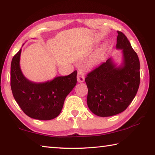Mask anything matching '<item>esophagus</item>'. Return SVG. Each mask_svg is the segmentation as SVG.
I'll use <instances>...</instances> for the list:
<instances>
[{
	"instance_id": "esophagus-1",
	"label": "esophagus",
	"mask_w": 155,
	"mask_h": 155,
	"mask_svg": "<svg viewBox=\"0 0 155 155\" xmlns=\"http://www.w3.org/2000/svg\"><path fill=\"white\" fill-rule=\"evenodd\" d=\"M85 81V74L83 71H78L77 73V81L78 83H83Z\"/></svg>"
}]
</instances>
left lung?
I'll return each instance as SVG.
<instances>
[{
    "label": "left lung",
    "mask_w": 155,
    "mask_h": 155,
    "mask_svg": "<svg viewBox=\"0 0 155 155\" xmlns=\"http://www.w3.org/2000/svg\"><path fill=\"white\" fill-rule=\"evenodd\" d=\"M117 33L116 47L123 49V66L116 67L110 58L85 78L87 105L99 117H110L124 111L133 101L140 85L138 56L124 34L119 31Z\"/></svg>",
    "instance_id": "left-lung-1"
}]
</instances>
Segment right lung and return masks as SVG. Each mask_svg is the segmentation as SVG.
Listing matches in <instances>:
<instances>
[{"label":"right lung","mask_w":155,"mask_h":155,"mask_svg":"<svg viewBox=\"0 0 155 155\" xmlns=\"http://www.w3.org/2000/svg\"><path fill=\"white\" fill-rule=\"evenodd\" d=\"M21 49L13 56L11 64V87L13 97L24 113L32 119H54L60 114L65 98L77 84V70L48 82L33 83L21 71Z\"/></svg>","instance_id":"add662e5"}]
</instances>
